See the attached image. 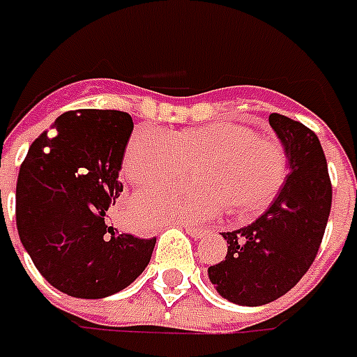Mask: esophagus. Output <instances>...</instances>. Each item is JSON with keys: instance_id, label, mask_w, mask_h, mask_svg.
<instances>
[{"instance_id": "esophagus-1", "label": "esophagus", "mask_w": 357, "mask_h": 357, "mask_svg": "<svg viewBox=\"0 0 357 357\" xmlns=\"http://www.w3.org/2000/svg\"><path fill=\"white\" fill-rule=\"evenodd\" d=\"M186 234L188 236H192V238L199 239V238H202V236H206L208 230H204V228H199V227H186Z\"/></svg>"}]
</instances>
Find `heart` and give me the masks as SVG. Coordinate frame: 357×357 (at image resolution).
I'll list each match as a JSON object with an SVG mask.
<instances>
[{
  "mask_svg": "<svg viewBox=\"0 0 357 357\" xmlns=\"http://www.w3.org/2000/svg\"><path fill=\"white\" fill-rule=\"evenodd\" d=\"M186 164H193L195 182L153 188L134 199V213L144 223H202L227 208L236 218H249L278 195L287 176L286 149L232 121L173 134L136 130L123 171L136 186H151L181 176Z\"/></svg>",
  "mask_w": 357,
  "mask_h": 357,
  "instance_id": "heart-1",
  "label": "heart"
}]
</instances>
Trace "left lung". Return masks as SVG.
<instances>
[{
  "instance_id": "left-lung-1",
  "label": "left lung",
  "mask_w": 357,
  "mask_h": 357,
  "mask_svg": "<svg viewBox=\"0 0 357 357\" xmlns=\"http://www.w3.org/2000/svg\"><path fill=\"white\" fill-rule=\"evenodd\" d=\"M269 125L286 149V182L255 223L223 232L227 256L208 267L215 291L239 306H264L296 286L317 256L332 208L317 134L282 114H271Z\"/></svg>"
}]
</instances>
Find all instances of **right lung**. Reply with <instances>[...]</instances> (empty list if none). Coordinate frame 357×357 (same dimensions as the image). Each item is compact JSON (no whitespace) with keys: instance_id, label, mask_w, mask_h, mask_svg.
I'll return each instance as SVG.
<instances>
[{"instance_id":"1","label":"right lung","mask_w":357,"mask_h":357,"mask_svg":"<svg viewBox=\"0 0 357 357\" xmlns=\"http://www.w3.org/2000/svg\"><path fill=\"white\" fill-rule=\"evenodd\" d=\"M134 123L119 110H70L40 134L20 167L16 227L34 267L75 298H105L149 265L156 238L119 234L105 221Z\"/></svg>"}]
</instances>
